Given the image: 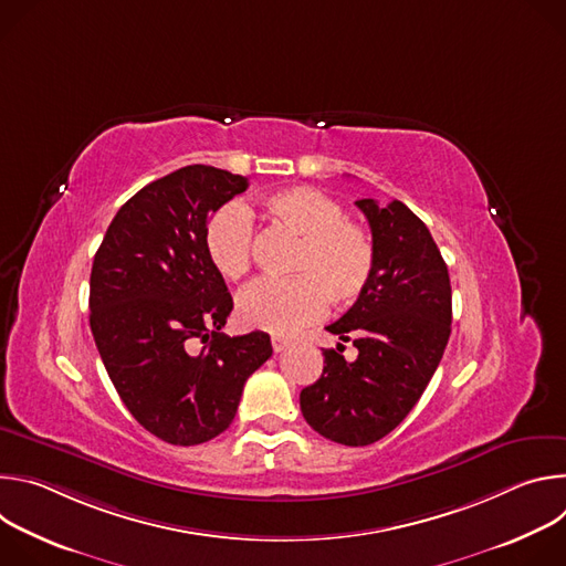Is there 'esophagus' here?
<instances>
[{"label": "esophagus", "mask_w": 566, "mask_h": 566, "mask_svg": "<svg viewBox=\"0 0 566 566\" xmlns=\"http://www.w3.org/2000/svg\"><path fill=\"white\" fill-rule=\"evenodd\" d=\"M271 345H273V352L280 354V352H284V349L289 347V340H286V338H280V336H273Z\"/></svg>", "instance_id": "esophagus-1"}]
</instances>
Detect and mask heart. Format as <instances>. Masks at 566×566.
I'll return each instance as SVG.
<instances>
[{
	"instance_id": "obj_1",
	"label": "heart",
	"mask_w": 566,
	"mask_h": 566,
	"mask_svg": "<svg viewBox=\"0 0 566 566\" xmlns=\"http://www.w3.org/2000/svg\"><path fill=\"white\" fill-rule=\"evenodd\" d=\"M266 217L300 237L295 277H262L237 297V315L249 329L289 336L319 319L327 300L354 304L369 286L376 264L371 232L345 217V208L317 188L293 186L264 199ZM203 247L214 271L239 280L253 260V221L244 206L226 203L206 223Z\"/></svg>"
}]
</instances>
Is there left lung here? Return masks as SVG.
Here are the masks:
<instances>
[{
	"label": "left lung",
	"mask_w": 566,
	"mask_h": 566,
	"mask_svg": "<svg viewBox=\"0 0 566 566\" xmlns=\"http://www.w3.org/2000/svg\"><path fill=\"white\" fill-rule=\"evenodd\" d=\"M356 206L369 221L376 249L367 291L327 332L354 343L325 349L322 376L300 391L306 423L343 446H369L410 415L434 376L450 338L452 289L428 226L400 201Z\"/></svg>",
	"instance_id": "8db88e82"
}]
</instances>
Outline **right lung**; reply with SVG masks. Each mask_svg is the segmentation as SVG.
<instances>
[{
    "mask_svg": "<svg viewBox=\"0 0 566 566\" xmlns=\"http://www.w3.org/2000/svg\"><path fill=\"white\" fill-rule=\"evenodd\" d=\"M247 188V177L212 166L156 179L116 212L94 258L98 354L132 417L172 446L221 434L244 382L273 354L264 332L221 334L232 297L203 247L208 219Z\"/></svg>",
    "mask_w": 566,
    "mask_h": 566,
    "instance_id": "add662e5",
    "label": "right lung"
}]
</instances>
